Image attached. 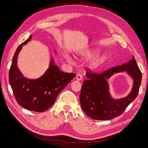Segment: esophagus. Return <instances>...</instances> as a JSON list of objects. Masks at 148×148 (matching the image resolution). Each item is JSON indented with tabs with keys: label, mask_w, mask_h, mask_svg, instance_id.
Here are the masks:
<instances>
[{
	"label": "esophagus",
	"mask_w": 148,
	"mask_h": 148,
	"mask_svg": "<svg viewBox=\"0 0 148 148\" xmlns=\"http://www.w3.org/2000/svg\"><path fill=\"white\" fill-rule=\"evenodd\" d=\"M76 79L78 81H80V80H82V75L80 74V73H78L76 75Z\"/></svg>",
	"instance_id": "34e87169"
}]
</instances>
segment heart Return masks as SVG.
I'll return each mask as SVG.
<instances>
[{"instance_id": "b5f03b06", "label": "heart", "mask_w": 148, "mask_h": 148, "mask_svg": "<svg viewBox=\"0 0 148 148\" xmlns=\"http://www.w3.org/2000/svg\"><path fill=\"white\" fill-rule=\"evenodd\" d=\"M66 59L67 60V61H69V62H72V59L70 58V57H69V56H66ZM103 60V58H101L99 60H98L97 61H99V62H101V61H102Z\"/></svg>"}]
</instances>
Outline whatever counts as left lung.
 I'll use <instances>...</instances> for the list:
<instances>
[{
    "instance_id": "8db88e82",
    "label": "left lung",
    "mask_w": 148,
    "mask_h": 148,
    "mask_svg": "<svg viewBox=\"0 0 148 148\" xmlns=\"http://www.w3.org/2000/svg\"><path fill=\"white\" fill-rule=\"evenodd\" d=\"M123 71H127L134 79L133 88L127 97L114 100L109 95L106 79L114 73ZM86 76L88 79L83 82L79 96L81 106L88 116L98 121L111 120L121 116L137 96L142 78L134 57L128 62L102 72L96 73L87 69Z\"/></svg>"
}]
</instances>
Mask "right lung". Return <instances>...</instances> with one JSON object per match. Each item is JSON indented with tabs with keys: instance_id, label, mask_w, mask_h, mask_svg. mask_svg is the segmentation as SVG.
Here are the masks:
<instances>
[{
	"instance_id": "obj_1",
	"label": "right lung",
	"mask_w": 148,
	"mask_h": 148,
	"mask_svg": "<svg viewBox=\"0 0 148 148\" xmlns=\"http://www.w3.org/2000/svg\"><path fill=\"white\" fill-rule=\"evenodd\" d=\"M32 38L31 36L18 46L15 52L9 72V82L17 103L23 108L43 112L55 103L60 91L76 76L73 73L61 72L51 61L45 73L37 79L25 78L17 66V56L23 45Z\"/></svg>"
}]
</instances>
